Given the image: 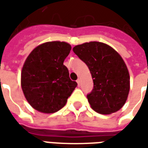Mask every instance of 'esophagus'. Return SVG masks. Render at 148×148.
Masks as SVG:
<instances>
[{
    "instance_id": "34e87169",
    "label": "esophagus",
    "mask_w": 148,
    "mask_h": 148,
    "mask_svg": "<svg viewBox=\"0 0 148 148\" xmlns=\"http://www.w3.org/2000/svg\"><path fill=\"white\" fill-rule=\"evenodd\" d=\"M77 86H80V84H81V80H80L79 78L77 80Z\"/></svg>"
}]
</instances>
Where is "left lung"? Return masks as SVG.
<instances>
[{
	"mask_svg": "<svg viewBox=\"0 0 148 148\" xmlns=\"http://www.w3.org/2000/svg\"><path fill=\"white\" fill-rule=\"evenodd\" d=\"M73 51L91 74L94 88L87 99L92 109L103 114L120 110L130 90V75L122 57L110 45L99 42L77 45Z\"/></svg>",
	"mask_w": 148,
	"mask_h": 148,
	"instance_id": "obj_1",
	"label": "left lung"
}]
</instances>
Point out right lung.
Returning <instances> with one entry per match:
<instances>
[{"label": "right lung", "instance_id": "1", "mask_svg": "<svg viewBox=\"0 0 148 148\" xmlns=\"http://www.w3.org/2000/svg\"><path fill=\"white\" fill-rule=\"evenodd\" d=\"M71 50L66 42H49L37 46L27 57L21 83L24 95L35 110L45 114L58 111L77 86L63 65Z\"/></svg>", "mask_w": 148, "mask_h": 148}]
</instances>
